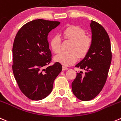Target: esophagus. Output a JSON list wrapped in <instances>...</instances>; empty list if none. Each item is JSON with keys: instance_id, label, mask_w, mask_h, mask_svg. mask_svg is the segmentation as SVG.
<instances>
[{"instance_id": "esophagus-1", "label": "esophagus", "mask_w": 121, "mask_h": 121, "mask_svg": "<svg viewBox=\"0 0 121 121\" xmlns=\"http://www.w3.org/2000/svg\"><path fill=\"white\" fill-rule=\"evenodd\" d=\"M68 70V68L66 66H65V65H63V70Z\"/></svg>"}]
</instances>
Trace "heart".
<instances>
[{
    "mask_svg": "<svg viewBox=\"0 0 121 121\" xmlns=\"http://www.w3.org/2000/svg\"><path fill=\"white\" fill-rule=\"evenodd\" d=\"M64 39L71 41L70 52H61L54 57V60L65 65L77 61L78 57H84L90 50L92 44V38L85 35V31L78 26L69 25L62 32ZM50 47L54 53L60 51L61 39L55 35L50 41Z\"/></svg>",
    "mask_w": 121,
    "mask_h": 121,
    "instance_id": "b5f03b06",
    "label": "heart"
}]
</instances>
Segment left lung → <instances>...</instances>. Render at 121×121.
<instances>
[{
  "label": "left lung",
  "instance_id": "8db88e82",
  "mask_svg": "<svg viewBox=\"0 0 121 121\" xmlns=\"http://www.w3.org/2000/svg\"><path fill=\"white\" fill-rule=\"evenodd\" d=\"M92 44L84 58L76 67L85 70L77 73L71 83L73 94L78 99L88 101L101 92L106 83L112 60L111 41L104 27L95 21L90 24Z\"/></svg>",
  "mask_w": 121,
  "mask_h": 121
}]
</instances>
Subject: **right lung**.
Segmentation results:
<instances>
[{
  "instance_id": "1",
  "label": "right lung",
  "mask_w": 121,
  "mask_h": 121,
  "mask_svg": "<svg viewBox=\"0 0 121 121\" xmlns=\"http://www.w3.org/2000/svg\"><path fill=\"white\" fill-rule=\"evenodd\" d=\"M60 22L36 19L19 30L13 45V73L21 92L29 99L39 100L52 92L54 81L62 70L51 60L48 35Z\"/></svg>"
}]
</instances>
